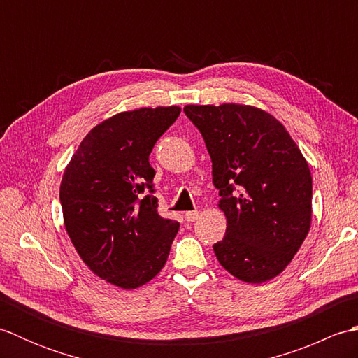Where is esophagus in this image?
Returning a JSON list of instances; mask_svg holds the SVG:
<instances>
[{
  "mask_svg": "<svg viewBox=\"0 0 358 358\" xmlns=\"http://www.w3.org/2000/svg\"><path fill=\"white\" fill-rule=\"evenodd\" d=\"M185 218H186V222H189V223L195 222V220H199V210H189V212H186Z\"/></svg>",
  "mask_w": 358,
  "mask_h": 358,
  "instance_id": "1",
  "label": "esophagus"
}]
</instances>
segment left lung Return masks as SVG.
I'll return each mask as SVG.
<instances>
[{"label":"left lung","mask_w":358,"mask_h":358,"mask_svg":"<svg viewBox=\"0 0 358 358\" xmlns=\"http://www.w3.org/2000/svg\"><path fill=\"white\" fill-rule=\"evenodd\" d=\"M212 159L226 215L217 260L235 278L264 283L292 262L313 222V177L280 121L249 104H187Z\"/></svg>","instance_id":"left-lung-1"}]
</instances>
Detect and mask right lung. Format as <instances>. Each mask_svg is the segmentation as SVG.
Here are the masks:
<instances>
[{
    "label": "right lung",
    "mask_w": 358,
    "mask_h": 358,
    "mask_svg": "<svg viewBox=\"0 0 358 358\" xmlns=\"http://www.w3.org/2000/svg\"><path fill=\"white\" fill-rule=\"evenodd\" d=\"M180 112L178 106L120 112L83 138L64 169L67 235L87 268L121 289L154 278L178 232V222L157 212L149 155Z\"/></svg>",
    "instance_id": "obj_1"
}]
</instances>
